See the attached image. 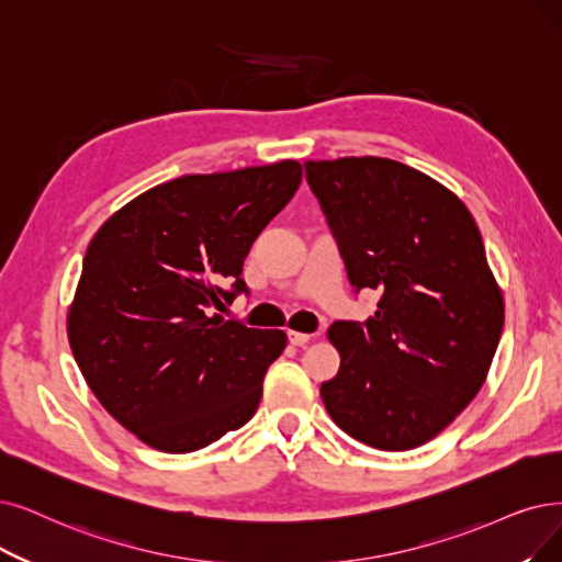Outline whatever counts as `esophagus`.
<instances>
[{"instance_id": "1", "label": "esophagus", "mask_w": 562, "mask_h": 562, "mask_svg": "<svg viewBox=\"0 0 562 562\" xmlns=\"http://www.w3.org/2000/svg\"><path fill=\"white\" fill-rule=\"evenodd\" d=\"M288 341L293 344V346H297V348H302V346H306V344L311 341V334L295 331V329H288Z\"/></svg>"}]
</instances>
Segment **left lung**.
Returning a JSON list of instances; mask_svg holds the SVG:
<instances>
[{
    "label": "left lung",
    "mask_w": 562,
    "mask_h": 562,
    "mask_svg": "<svg viewBox=\"0 0 562 562\" xmlns=\"http://www.w3.org/2000/svg\"><path fill=\"white\" fill-rule=\"evenodd\" d=\"M355 290L383 293L364 323L327 331L341 367L321 385L334 424L375 450L436 438L484 385L505 323L503 290L463 200L380 156L306 161Z\"/></svg>",
    "instance_id": "left-lung-1"
}]
</instances>
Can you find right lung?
Returning <instances> with one entry per match:
<instances>
[{
	"instance_id": "right-lung-1",
	"label": "right lung",
	"mask_w": 562,
	"mask_h": 562,
	"mask_svg": "<svg viewBox=\"0 0 562 562\" xmlns=\"http://www.w3.org/2000/svg\"><path fill=\"white\" fill-rule=\"evenodd\" d=\"M300 182L297 161L184 175L133 198L89 241L69 344L101 406L154 450L195 452L254 417L285 331L211 306L241 293L244 258Z\"/></svg>"
}]
</instances>
